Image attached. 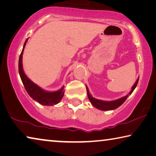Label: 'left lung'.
<instances>
[{
  "instance_id": "left-lung-1",
  "label": "left lung",
  "mask_w": 156,
  "mask_h": 156,
  "mask_svg": "<svg viewBox=\"0 0 156 156\" xmlns=\"http://www.w3.org/2000/svg\"><path fill=\"white\" fill-rule=\"evenodd\" d=\"M138 80H139V78L137 79L135 83L134 84V85L132 87V90L130 91L129 94L128 95L123 96L122 98H119V99L115 100V101H102V100H99V99H96V98L92 97V96L90 94V91H89V90L87 86H86V89H87V96L89 98V100L91 102V104H92L93 106H94L96 108H97L98 110H115L116 108H117L119 107L120 105H122L123 102H125V101L126 100L127 97L128 95H130L132 94V92L135 89V87H137V85L138 83Z\"/></svg>"
}]
</instances>
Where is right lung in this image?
I'll return each instance as SVG.
<instances>
[{"mask_svg": "<svg viewBox=\"0 0 156 156\" xmlns=\"http://www.w3.org/2000/svg\"><path fill=\"white\" fill-rule=\"evenodd\" d=\"M28 41V39L25 41L23 50L19 57V72L20 75L21 79L23 83L25 89L29 96L33 98V100L37 101L38 103L44 105H54L58 104L62 98L65 91H64V87H62L60 90L55 91H48L44 90L37 85L34 83L27 77L25 74L23 69V65H22V58H23V53L24 48Z\"/></svg>", "mask_w": 156, "mask_h": 156, "instance_id": "1", "label": "right lung"}]
</instances>
